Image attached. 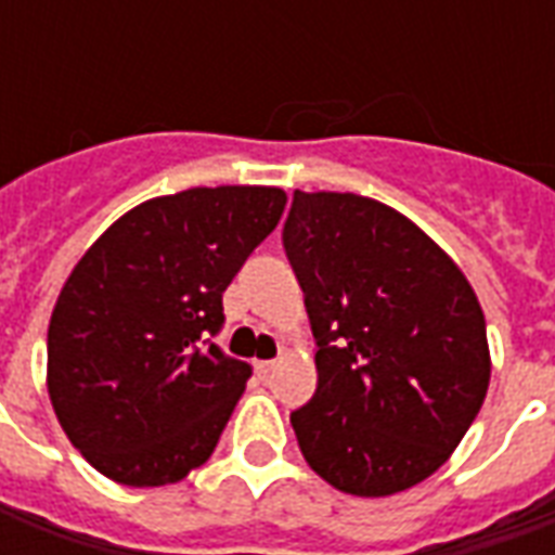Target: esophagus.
<instances>
[{"label": "esophagus", "mask_w": 555, "mask_h": 555, "mask_svg": "<svg viewBox=\"0 0 555 555\" xmlns=\"http://www.w3.org/2000/svg\"><path fill=\"white\" fill-rule=\"evenodd\" d=\"M273 369H276V362H273V360H258V362H255V372H258V377H261V380H267Z\"/></svg>", "instance_id": "1"}]
</instances>
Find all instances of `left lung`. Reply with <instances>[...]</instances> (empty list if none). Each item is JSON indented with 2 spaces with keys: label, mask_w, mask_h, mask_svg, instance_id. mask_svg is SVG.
<instances>
[{
  "label": "left lung",
  "mask_w": 555,
  "mask_h": 555,
  "mask_svg": "<svg viewBox=\"0 0 555 555\" xmlns=\"http://www.w3.org/2000/svg\"><path fill=\"white\" fill-rule=\"evenodd\" d=\"M282 241L318 341V389L291 413L306 464L353 496L425 481L488 396L476 291L413 219L365 195L294 190Z\"/></svg>",
  "instance_id": "obj_1"
}]
</instances>
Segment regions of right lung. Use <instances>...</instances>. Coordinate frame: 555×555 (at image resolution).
Wrapping results in <instances>:
<instances>
[{
  "mask_svg": "<svg viewBox=\"0 0 555 555\" xmlns=\"http://www.w3.org/2000/svg\"><path fill=\"white\" fill-rule=\"evenodd\" d=\"M285 202L279 186L157 195L70 270L47 330V392L98 473L163 488L214 454L253 369L207 336L225 321L222 291Z\"/></svg>",
  "mask_w": 555,
  "mask_h": 555,
  "instance_id": "right-lung-1",
  "label": "right lung"
}]
</instances>
